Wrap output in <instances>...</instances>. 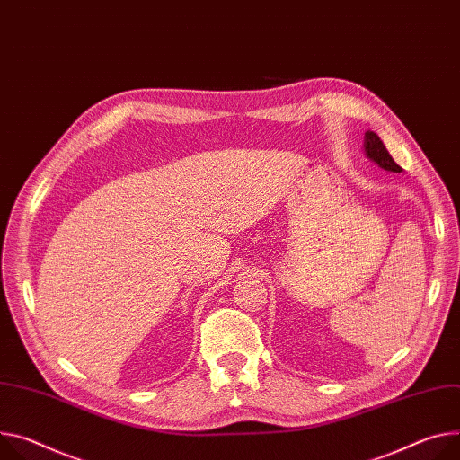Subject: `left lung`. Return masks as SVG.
I'll list each match as a JSON object with an SVG mask.
<instances>
[{
	"mask_svg": "<svg viewBox=\"0 0 460 460\" xmlns=\"http://www.w3.org/2000/svg\"><path fill=\"white\" fill-rule=\"evenodd\" d=\"M363 150H365V155L374 161L378 166H382L384 171H389V172H402V166L394 163V159L391 157V154L387 152L385 145L382 143V139L376 136L374 132H365V143H363Z\"/></svg>",
	"mask_w": 460,
	"mask_h": 460,
	"instance_id": "1",
	"label": "left lung"
}]
</instances>
